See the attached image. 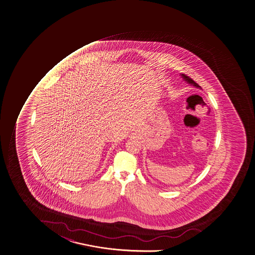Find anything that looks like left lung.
<instances>
[{
  "mask_svg": "<svg viewBox=\"0 0 255 255\" xmlns=\"http://www.w3.org/2000/svg\"><path fill=\"white\" fill-rule=\"evenodd\" d=\"M182 77H183L184 79H185V80H186L189 84H192V85L196 86V87H200V86H198V83H196L194 80H192V78L188 77L187 75H184V74H182Z\"/></svg>",
  "mask_w": 255,
  "mask_h": 255,
  "instance_id": "left-lung-1",
  "label": "left lung"
}]
</instances>
